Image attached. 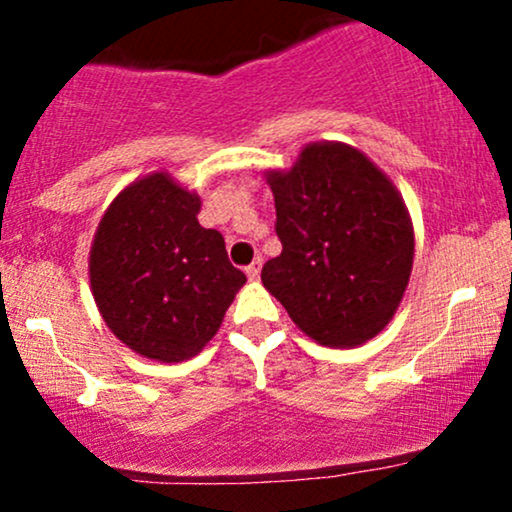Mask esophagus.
Returning a JSON list of instances; mask_svg holds the SVG:
<instances>
[{"mask_svg": "<svg viewBox=\"0 0 512 512\" xmlns=\"http://www.w3.org/2000/svg\"><path fill=\"white\" fill-rule=\"evenodd\" d=\"M260 269H262V257H255V260L245 267V274H248L250 281H257L260 279Z\"/></svg>", "mask_w": 512, "mask_h": 512, "instance_id": "obj_1", "label": "esophagus"}]
</instances>
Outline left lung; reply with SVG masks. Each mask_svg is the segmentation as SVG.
Instances as JSON below:
<instances>
[{
    "label": "left lung",
    "instance_id": "1",
    "mask_svg": "<svg viewBox=\"0 0 512 512\" xmlns=\"http://www.w3.org/2000/svg\"><path fill=\"white\" fill-rule=\"evenodd\" d=\"M267 182L284 250L262 267V284L315 342H368L395 315L414 262L395 185L361 151L330 142L305 146Z\"/></svg>",
    "mask_w": 512,
    "mask_h": 512
}]
</instances>
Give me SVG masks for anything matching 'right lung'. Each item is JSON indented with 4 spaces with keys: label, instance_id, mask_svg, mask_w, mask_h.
Returning <instances> with one entry per match:
<instances>
[{
    "label": "right lung",
    "instance_id": "obj_1",
    "mask_svg": "<svg viewBox=\"0 0 512 512\" xmlns=\"http://www.w3.org/2000/svg\"><path fill=\"white\" fill-rule=\"evenodd\" d=\"M197 214V195L154 173L115 197L93 240L98 310L115 337L146 358L195 356L245 284L221 233L199 226Z\"/></svg>",
    "mask_w": 512,
    "mask_h": 512
}]
</instances>
